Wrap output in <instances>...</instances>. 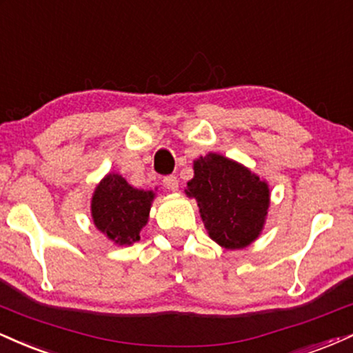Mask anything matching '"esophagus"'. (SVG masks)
I'll return each instance as SVG.
<instances>
[{"mask_svg": "<svg viewBox=\"0 0 353 353\" xmlns=\"http://www.w3.org/2000/svg\"><path fill=\"white\" fill-rule=\"evenodd\" d=\"M163 185L167 186L170 192H176L178 190V178L175 175H168L163 178Z\"/></svg>", "mask_w": 353, "mask_h": 353, "instance_id": "1", "label": "esophagus"}]
</instances>
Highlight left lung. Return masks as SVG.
Returning <instances> with one entry per match:
<instances>
[{
    "label": "left lung",
    "instance_id": "left-lung-1",
    "mask_svg": "<svg viewBox=\"0 0 353 353\" xmlns=\"http://www.w3.org/2000/svg\"><path fill=\"white\" fill-rule=\"evenodd\" d=\"M186 194L196 198L210 238L228 250H239L258 238L269 206L266 181L243 165L208 153L193 165Z\"/></svg>",
    "mask_w": 353,
    "mask_h": 353
}]
</instances>
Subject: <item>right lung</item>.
Here are the masks:
<instances>
[{
  "instance_id": "add662e5",
  "label": "right lung",
  "mask_w": 353,
  "mask_h": 353,
  "mask_svg": "<svg viewBox=\"0 0 353 353\" xmlns=\"http://www.w3.org/2000/svg\"><path fill=\"white\" fill-rule=\"evenodd\" d=\"M153 200L152 192L130 186L120 175H107L92 196L94 225L114 243L132 244L140 239Z\"/></svg>"
}]
</instances>
